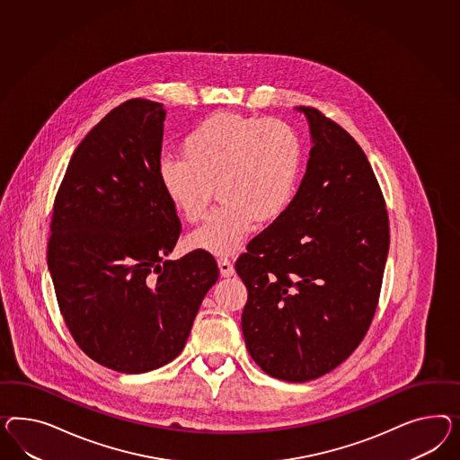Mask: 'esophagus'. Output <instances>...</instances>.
<instances>
[{"label":"esophagus","mask_w":460,"mask_h":460,"mask_svg":"<svg viewBox=\"0 0 460 460\" xmlns=\"http://www.w3.org/2000/svg\"><path fill=\"white\" fill-rule=\"evenodd\" d=\"M217 266H219V271H221V276H224V278H229V276L234 274V266L227 258L217 260Z\"/></svg>","instance_id":"obj_1"}]
</instances>
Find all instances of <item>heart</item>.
<instances>
[{
    "label": "heart",
    "mask_w": 460,
    "mask_h": 460,
    "mask_svg": "<svg viewBox=\"0 0 460 460\" xmlns=\"http://www.w3.org/2000/svg\"><path fill=\"white\" fill-rule=\"evenodd\" d=\"M303 169L298 132L279 119L216 113L182 140V154L157 165L162 190L186 221L200 219L217 184L223 204L187 237L216 256L239 252L260 223L285 214Z\"/></svg>",
    "instance_id": "obj_1"
}]
</instances>
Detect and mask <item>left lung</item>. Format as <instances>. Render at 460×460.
I'll return each instance as SVG.
<instances>
[{
    "mask_svg": "<svg viewBox=\"0 0 460 460\" xmlns=\"http://www.w3.org/2000/svg\"><path fill=\"white\" fill-rule=\"evenodd\" d=\"M310 125L298 192L236 261L248 288L243 335L262 372L308 382L360 345L380 296L390 233L385 200L355 138L323 113Z\"/></svg>",
    "mask_w": 460,
    "mask_h": 460,
    "instance_id": "1",
    "label": "left lung"
}]
</instances>
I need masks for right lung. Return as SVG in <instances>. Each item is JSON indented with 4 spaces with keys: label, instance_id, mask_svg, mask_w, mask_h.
Returning <instances> with one entry per match:
<instances>
[{
    "label": "right lung",
    "instance_id": "right-lung-1",
    "mask_svg": "<svg viewBox=\"0 0 460 460\" xmlns=\"http://www.w3.org/2000/svg\"><path fill=\"white\" fill-rule=\"evenodd\" d=\"M164 120L150 100L107 113L75 149L53 206L49 270L63 320L117 372L174 360L219 278L206 251L167 260L181 223L157 177Z\"/></svg>",
    "mask_w": 460,
    "mask_h": 460
}]
</instances>
